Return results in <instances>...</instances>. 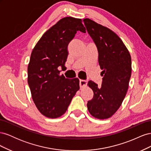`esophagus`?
Segmentation results:
<instances>
[{
  "label": "esophagus",
  "mask_w": 151,
  "mask_h": 151,
  "mask_svg": "<svg viewBox=\"0 0 151 151\" xmlns=\"http://www.w3.org/2000/svg\"><path fill=\"white\" fill-rule=\"evenodd\" d=\"M87 83H88V81H85V80H80L79 82V86L81 88H83L84 87H85L87 85Z\"/></svg>",
  "instance_id": "34e87169"
}]
</instances>
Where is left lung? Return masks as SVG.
Returning <instances> with one entry per match:
<instances>
[{"label":"left lung","instance_id":"1","mask_svg":"<svg viewBox=\"0 0 151 151\" xmlns=\"http://www.w3.org/2000/svg\"><path fill=\"white\" fill-rule=\"evenodd\" d=\"M83 21L97 46L99 64L104 75L100 88L93 81L88 83L94 96L87 106L94 118L107 119L116 112L125 97L132 72L131 56L115 32L89 18Z\"/></svg>","mask_w":151,"mask_h":151}]
</instances>
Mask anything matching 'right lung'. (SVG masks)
I'll use <instances>...</instances> for the list:
<instances>
[{"instance_id":"obj_1","label":"right lung","mask_w":151,"mask_h":151,"mask_svg":"<svg viewBox=\"0 0 151 151\" xmlns=\"http://www.w3.org/2000/svg\"><path fill=\"white\" fill-rule=\"evenodd\" d=\"M82 22L72 17L62 18L45 32L32 50L28 83L36 108L46 117L63 115L79 89V79L65 78L58 68H65L68 45L77 31L86 33Z\"/></svg>"}]
</instances>
